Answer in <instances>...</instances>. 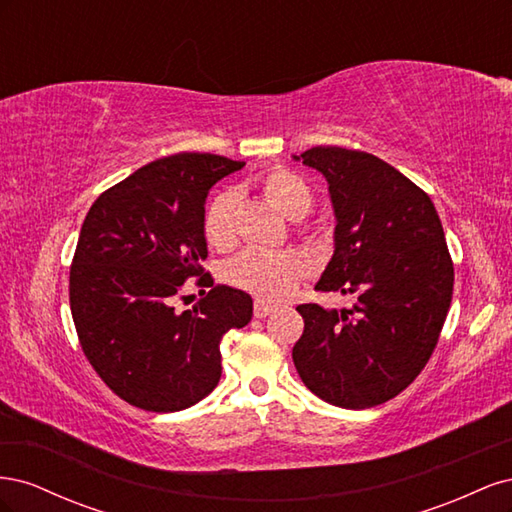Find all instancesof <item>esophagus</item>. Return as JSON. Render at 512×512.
Wrapping results in <instances>:
<instances>
[{"label":"esophagus","mask_w":512,"mask_h":512,"mask_svg":"<svg viewBox=\"0 0 512 512\" xmlns=\"http://www.w3.org/2000/svg\"><path fill=\"white\" fill-rule=\"evenodd\" d=\"M273 305H269V303H265V301H256L254 303V316L256 318H265V316H269L271 312H273Z\"/></svg>","instance_id":"34e87169"}]
</instances>
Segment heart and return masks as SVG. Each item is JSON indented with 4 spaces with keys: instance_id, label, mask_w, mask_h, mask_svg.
I'll return each instance as SVG.
<instances>
[{
    "instance_id": "obj_1",
    "label": "heart",
    "mask_w": 512,
    "mask_h": 512,
    "mask_svg": "<svg viewBox=\"0 0 512 512\" xmlns=\"http://www.w3.org/2000/svg\"><path fill=\"white\" fill-rule=\"evenodd\" d=\"M267 198L286 218L297 220L312 207V190L292 170L275 166L262 179ZM239 194L226 190L215 196L205 211V237L213 247H230L237 239ZM305 273L303 260L292 252L247 250L230 262L226 277L230 284L247 290L260 301L280 303L288 299Z\"/></svg>"
}]
</instances>
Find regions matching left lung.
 I'll return each mask as SVG.
<instances>
[{
	"instance_id": "1",
	"label": "left lung",
	"mask_w": 512,
	"mask_h": 512,
	"mask_svg": "<svg viewBox=\"0 0 512 512\" xmlns=\"http://www.w3.org/2000/svg\"><path fill=\"white\" fill-rule=\"evenodd\" d=\"M329 183L333 256L316 284L352 307L299 305L292 348L301 380L339 408H371L421 374L453 299V260L431 198L365 151L312 147L292 156Z\"/></svg>"
}]
</instances>
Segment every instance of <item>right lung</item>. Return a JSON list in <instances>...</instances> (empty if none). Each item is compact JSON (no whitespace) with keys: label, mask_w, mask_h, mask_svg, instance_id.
<instances>
[{"label":"right lung","mask_w":512,"mask_h":512,"mask_svg":"<svg viewBox=\"0 0 512 512\" xmlns=\"http://www.w3.org/2000/svg\"><path fill=\"white\" fill-rule=\"evenodd\" d=\"M245 162L177 153L138 168L98 196L70 267V309L91 367L128 404L185 410L222 376L220 342L252 320V297L213 286L192 309L173 301L207 258L209 190Z\"/></svg>","instance_id":"obj_1"}]
</instances>
